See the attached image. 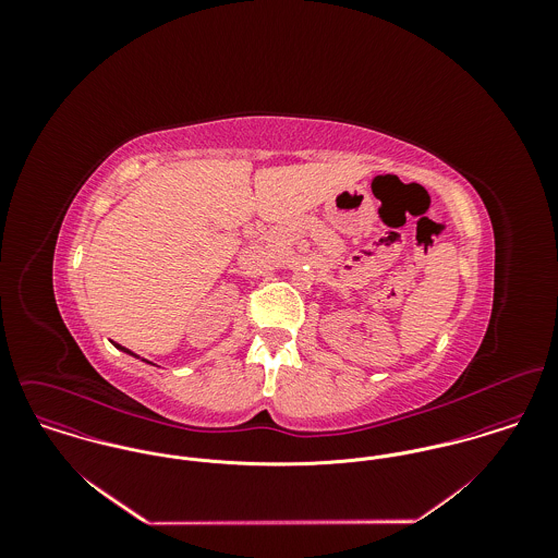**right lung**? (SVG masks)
<instances>
[{"label": "right lung", "mask_w": 558, "mask_h": 558, "mask_svg": "<svg viewBox=\"0 0 558 558\" xmlns=\"http://www.w3.org/2000/svg\"><path fill=\"white\" fill-rule=\"evenodd\" d=\"M113 345H116V348H118V350H122V352H126V354H131V356H137V354H133V352H131V350H126V348H124V345H120V343H113Z\"/></svg>", "instance_id": "right-lung-1"}]
</instances>
